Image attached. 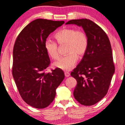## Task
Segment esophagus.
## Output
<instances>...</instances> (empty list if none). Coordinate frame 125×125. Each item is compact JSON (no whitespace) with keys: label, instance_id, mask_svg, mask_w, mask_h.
Masks as SVG:
<instances>
[{"label":"esophagus","instance_id":"1","mask_svg":"<svg viewBox=\"0 0 125 125\" xmlns=\"http://www.w3.org/2000/svg\"><path fill=\"white\" fill-rule=\"evenodd\" d=\"M64 75L66 77H68V76H70V74L69 73H68V72H64Z\"/></svg>","mask_w":125,"mask_h":125}]
</instances>
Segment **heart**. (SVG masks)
<instances>
[{
	"label": "heart",
	"instance_id": "1",
	"mask_svg": "<svg viewBox=\"0 0 125 125\" xmlns=\"http://www.w3.org/2000/svg\"><path fill=\"white\" fill-rule=\"evenodd\" d=\"M59 45L67 44V55L61 57L54 63V66L64 71H70L74 67L78 61V55L81 57L85 53L88 46V39L83 31L73 28H64L54 35ZM45 47L48 55L52 59L59 57L58 46L55 41L47 40Z\"/></svg>",
	"mask_w": 125,
	"mask_h": 125
}]
</instances>
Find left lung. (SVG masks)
<instances>
[{"label":"left lung","mask_w":125,"mask_h":125,"mask_svg":"<svg viewBox=\"0 0 125 125\" xmlns=\"http://www.w3.org/2000/svg\"><path fill=\"white\" fill-rule=\"evenodd\" d=\"M66 24L82 27L88 37L87 50L71 75L77 81L75 98L82 105L91 106L106 95L115 73L111 45L106 33L92 21L77 19Z\"/></svg>","instance_id":"obj_1"}]
</instances>
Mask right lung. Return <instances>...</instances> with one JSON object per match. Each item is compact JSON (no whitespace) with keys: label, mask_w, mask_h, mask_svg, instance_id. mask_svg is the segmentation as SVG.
I'll return each instance as SVG.
<instances>
[{"label":"right lung","mask_w":125,"mask_h":125,"mask_svg":"<svg viewBox=\"0 0 125 125\" xmlns=\"http://www.w3.org/2000/svg\"><path fill=\"white\" fill-rule=\"evenodd\" d=\"M64 21L36 19L22 30L13 50L12 75L21 97L30 106L46 108L52 103L56 89L64 78L62 70L46 73L50 63L45 47L49 35Z\"/></svg>","instance_id":"add662e5"}]
</instances>
